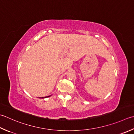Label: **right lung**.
Masks as SVG:
<instances>
[{
  "label": "right lung",
  "instance_id": "add662e5",
  "mask_svg": "<svg viewBox=\"0 0 134 134\" xmlns=\"http://www.w3.org/2000/svg\"><path fill=\"white\" fill-rule=\"evenodd\" d=\"M50 96H51V95H50V96H46V97H42V98H48V97H50Z\"/></svg>",
  "mask_w": 134,
  "mask_h": 134
}]
</instances>
